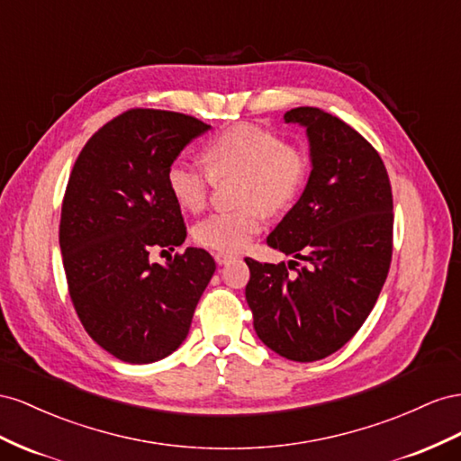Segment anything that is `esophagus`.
<instances>
[{
  "label": "esophagus",
  "mask_w": 461,
  "mask_h": 461,
  "mask_svg": "<svg viewBox=\"0 0 461 461\" xmlns=\"http://www.w3.org/2000/svg\"><path fill=\"white\" fill-rule=\"evenodd\" d=\"M235 258V255H231V253H216L214 255V260L218 262V265L221 267V265H228L230 260H233Z\"/></svg>",
  "instance_id": "esophagus-1"
}]
</instances>
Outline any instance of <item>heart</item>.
<instances>
[{"instance_id":"1","label":"heart","mask_w":461,"mask_h":461,"mask_svg":"<svg viewBox=\"0 0 461 461\" xmlns=\"http://www.w3.org/2000/svg\"><path fill=\"white\" fill-rule=\"evenodd\" d=\"M206 169L176 160L166 172L174 201L191 212L208 203L214 181L240 177L235 203L241 208L216 212L194 226V241L218 253H238L265 226L267 210L284 212L303 191L311 158L303 147L284 144L272 129L240 123L220 133L204 149Z\"/></svg>"}]
</instances>
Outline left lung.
<instances>
[{"label":"left lung","mask_w":461,"mask_h":461,"mask_svg":"<svg viewBox=\"0 0 461 461\" xmlns=\"http://www.w3.org/2000/svg\"><path fill=\"white\" fill-rule=\"evenodd\" d=\"M285 123L307 129L312 169L268 247L305 260L270 265L245 258V287L262 344L311 363L338 351L369 317L392 262L393 203L388 172L373 144L319 108H295Z\"/></svg>","instance_id":"obj_1"}]
</instances>
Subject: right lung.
Here are the masks:
<instances>
[{
  "label": "right lung",
  "instance_id": "obj_1",
  "mask_svg": "<svg viewBox=\"0 0 461 461\" xmlns=\"http://www.w3.org/2000/svg\"><path fill=\"white\" fill-rule=\"evenodd\" d=\"M208 129L193 115L131 108L88 139L71 169L59 221L69 295L88 336L125 363H154L181 346L216 270L194 247L167 267L150 262L187 238L166 172Z\"/></svg>",
  "mask_w": 461,
  "mask_h": 461
}]
</instances>
